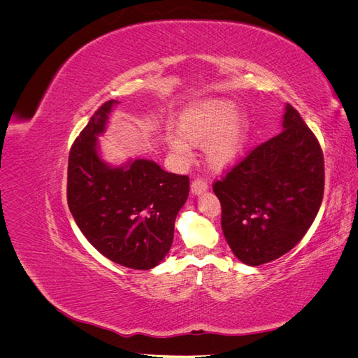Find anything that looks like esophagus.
Returning <instances> with one entry per match:
<instances>
[{
	"label": "esophagus",
	"instance_id": "obj_1",
	"mask_svg": "<svg viewBox=\"0 0 358 358\" xmlns=\"http://www.w3.org/2000/svg\"><path fill=\"white\" fill-rule=\"evenodd\" d=\"M208 188H209L208 182H206L203 178H196V179L192 180V183H191V192L196 194V196H199V194L204 192Z\"/></svg>",
	"mask_w": 358,
	"mask_h": 358
}]
</instances>
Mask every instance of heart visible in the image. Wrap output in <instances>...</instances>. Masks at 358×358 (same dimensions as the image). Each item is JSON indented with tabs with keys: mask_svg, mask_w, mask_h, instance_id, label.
Listing matches in <instances>:
<instances>
[{
	"mask_svg": "<svg viewBox=\"0 0 358 358\" xmlns=\"http://www.w3.org/2000/svg\"><path fill=\"white\" fill-rule=\"evenodd\" d=\"M236 106L227 100H204L182 115L180 137L170 142L171 149L188 159L191 146H206V158L213 169H227L239 161L248 145L249 124L245 115L234 114Z\"/></svg>",
	"mask_w": 358,
	"mask_h": 358,
	"instance_id": "heart-1",
	"label": "heart"
}]
</instances>
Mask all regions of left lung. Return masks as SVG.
<instances>
[{
    "mask_svg": "<svg viewBox=\"0 0 358 358\" xmlns=\"http://www.w3.org/2000/svg\"><path fill=\"white\" fill-rule=\"evenodd\" d=\"M213 192L225 241L242 263L273 262L303 239L322 201L324 157L294 107L285 106L282 133L254 148Z\"/></svg>",
    "mask_w": 358,
    "mask_h": 358,
    "instance_id": "obj_1",
    "label": "left lung"
}]
</instances>
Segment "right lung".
Instances as JSON below:
<instances>
[{
  "label": "right lung",
  "mask_w": 358,
  "mask_h": 358,
  "mask_svg": "<svg viewBox=\"0 0 358 358\" xmlns=\"http://www.w3.org/2000/svg\"><path fill=\"white\" fill-rule=\"evenodd\" d=\"M117 104L106 101L74 140L69 157L67 201L90 243L113 263L148 270L173 243L175 221L189 192L188 176L150 159L110 167L99 155V137Z\"/></svg>",
  "instance_id": "1"
}]
</instances>
